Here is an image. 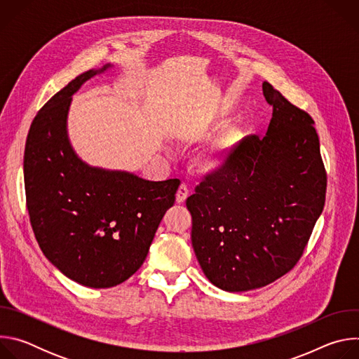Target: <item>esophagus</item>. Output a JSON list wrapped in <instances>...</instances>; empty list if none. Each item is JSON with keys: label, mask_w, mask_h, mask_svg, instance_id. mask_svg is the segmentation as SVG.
<instances>
[{"label": "esophagus", "mask_w": 359, "mask_h": 359, "mask_svg": "<svg viewBox=\"0 0 359 359\" xmlns=\"http://www.w3.org/2000/svg\"><path fill=\"white\" fill-rule=\"evenodd\" d=\"M187 196H189V187L184 183H182L177 189V193H176V201L183 203L187 198Z\"/></svg>", "instance_id": "34e87169"}]
</instances>
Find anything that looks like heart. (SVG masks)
<instances>
[{
	"mask_svg": "<svg viewBox=\"0 0 359 359\" xmlns=\"http://www.w3.org/2000/svg\"><path fill=\"white\" fill-rule=\"evenodd\" d=\"M229 162V150L227 147H219L215 146L212 149H208L203 151L198 158V168L203 172L215 173L220 172L227 166Z\"/></svg>",
	"mask_w": 359,
	"mask_h": 359,
	"instance_id": "obj_1",
	"label": "heart"
}]
</instances>
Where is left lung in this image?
<instances>
[{
  "label": "left lung",
  "instance_id": "1",
  "mask_svg": "<svg viewBox=\"0 0 359 359\" xmlns=\"http://www.w3.org/2000/svg\"><path fill=\"white\" fill-rule=\"evenodd\" d=\"M263 93L273 107L266 136L240 140L227 166L186 200L198 264L230 292L264 287L292 270L325 204L313 118L269 82Z\"/></svg>",
  "mask_w": 359,
  "mask_h": 359
}]
</instances>
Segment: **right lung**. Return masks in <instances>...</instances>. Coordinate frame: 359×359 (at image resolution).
<instances>
[{"mask_svg":"<svg viewBox=\"0 0 359 359\" xmlns=\"http://www.w3.org/2000/svg\"><path fill=\"white\" fill-rule=\"evenodd\" d=\"M109 67L81 74L46 102L31 123L24 153L35 238L62 274L90 288L118 285L140 269L180 184L90 168L76 156L67 133L72 95Z\"/></svg>","mask_w":359,"mask_h":359,"instance_id":"right-lung-1","label":"right lung"}]
</instances>
